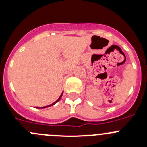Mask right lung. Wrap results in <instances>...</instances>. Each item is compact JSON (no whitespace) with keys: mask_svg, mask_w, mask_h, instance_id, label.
<instances>
[{"mask_svg":"<svg viewBox=\"0 0 147 147\" xmlns=\"http://www.w3.org/2000/svg\"><path fill=\"white\" fill-rule=\"evenodd\" d=\"M63 93H62V94H61V95H60V97H59V99H58V100H57V101H56V102H54V103L51 104V105H47V106H45V107H36V108H46V107H50V106H52V105H55V103H57V102H58V101H59V100H60V98H61V97H62V95H63Z\"/></svg>","mask_w":147,"mask_h":147,"instance_id":"obj_1","label":"right lung"}]
</instances>
